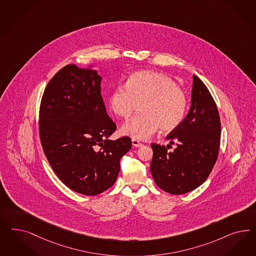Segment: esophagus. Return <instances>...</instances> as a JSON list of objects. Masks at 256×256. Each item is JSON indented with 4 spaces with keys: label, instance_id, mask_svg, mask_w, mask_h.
<instances>
[{
    "label": "esophagus",
    "instance_id": "1",
    "mask_svg": "<svg viewBox=\"0 0 256 256\" xmlns=\"http://www.w3.org/2000/svg\"><path fill=\"white\" fill-rule=\"evenodd\" d=\"M132 144L134 147H136V148H140L141 147L143 144L141 143L140 141L138 140H136V138H132Z\"/></svg>",
    "mask_w": 256,
    "mask_h": 256
}]
</instances>
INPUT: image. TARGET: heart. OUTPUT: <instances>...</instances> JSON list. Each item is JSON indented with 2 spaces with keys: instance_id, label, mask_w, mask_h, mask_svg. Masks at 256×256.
Wrapping results in <instances>:
<instances>
[{
  "instance_id": "heart-1",
  "label": "heart",
  "mask_w": 256,
  "mask_h": 256,
  "mask_svg": "<svg viewBox=\"0 0 256 256\" xmlns=\"http://www.w3.org/2000/svg\"><path fill=\"white\" fill-rule=\"evenodd\" d=\"M142 104L143 114L125 122L122 132L136 140H147L160 129L176 130L184 122L188 106L186 93L172 78L156 72L143 70L130 75L126 84H120L109 98L112 111L128 118Z\"/></svg>"
}]
</instances>
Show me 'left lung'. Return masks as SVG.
I'll list each match as a JSON object with an SVG mask.
<instances>
[{
  "label": "left lung",
  "instance_id": "obj_1",
  "mask_svg": "<svg viewBox=\"0 0 256 256\" xmlns=\"http://www.w3.org/2000/svg\"><path fill=\"white\" fill-rule=\"evenodd\" d=\"M220 118L206 86L193 75L191 106L182 124L166 136L174 152L152 143L150 172L157 186L174 195L197 188L206 180L218 158Z\"/></svg>",
  "mask_w": 256,
  "mask_h": 256
}]
</instances>
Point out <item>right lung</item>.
Segmentation results:
<instances>
[{
    "label": "right lung",
    "instance_id": "add662e5",
    "mask_svg": "<svg viewBox=\"0 0 256 256\" xmlns=\"http://www.w3.org/2000/svg\"><path fill=\"white\" fill-rule=\"evenodd\" d=\"M97 70L62 68L50 80L40 108V138L58 178L77 193L94 196L115 184L129 136L108 138L116 129L100 95Z\"/></svg>",
    "mask_w": 256,
    "mask_h": 256
}]
</instances>
